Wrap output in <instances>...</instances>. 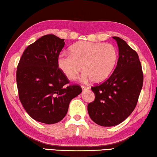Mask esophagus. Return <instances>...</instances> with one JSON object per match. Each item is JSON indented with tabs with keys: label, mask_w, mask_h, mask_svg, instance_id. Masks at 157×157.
Masks as SVG:
<instances>
[{
	"label": "esophagus",
	"mask_w": 157,
	"mask_h": 157,
	"mask_svg": "<svg viewBox=\"0 0 157 157\" xmlns=\"http://www.w3.org/2000/svg\"><path fill=\"white\" fill-rule=\"evenodd\" d=\"M81 87H82V91H86V90H88V89H89L88 86H84V85L81 86Z\"/></svg>",
	"instance_id": "obj_1"
}]
</instances>
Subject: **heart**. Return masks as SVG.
I'll list each match as a JSON object with an SVG mask.
<instances>
[{
    "mask_svg": "<svg viewBox=\"0 0 157 157\" xmlns=\"http://www.w3.org/2000/svg\"><path fill=\"white\" fill-rule=\"evenodd\" d=\"M71 54H61L57 66L71 80L82 71V80L101 82L113 73L117 60V51L113 44L88 41L79 42L70 47Z\"/></svg>",
    "mask_w": 157,
    "mask_h": 157,
    "instance_id": "b5f03b06",
    "label": "heart"
}]
</instances>
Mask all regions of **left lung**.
<instances>
[{"instance_id": "8db88e82", "label": "left lung", "mask_w": 157, "mask_h": 157, "mask_svg": "<svg viewBox=\"0 0 157 157\" xmlns=\"http://www.w3.org/2000/svg\"><path fill=\"white\" fill-rule=\"evenodd\" d=\"M113 38L119 48L117 64L106 81L91 88L95 100L87 106L90 118L102 126L117 125L132 113L143 83L137 52L121 38L116 36Z\"/></svg>"}]
</instances>
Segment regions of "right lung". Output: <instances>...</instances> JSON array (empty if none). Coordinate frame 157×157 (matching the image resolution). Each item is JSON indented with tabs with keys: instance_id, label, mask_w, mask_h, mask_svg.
<instances>
[{
	"instance_id": "1",
	"label": "right lung",
	"mask_w": 157,
	"mask_h": 157,
	"mask_svg": "<svg viewBox=\"0 0 157 157\" xmlns=\"http://www.w3.org/2000/svg\"><path fill=\"white\" fill-rule=\"evenodd\" d=\"M65 42L45 35L25 49L17 70V84L22 105L39 122L53 124L65 117L70 102L82 89L66 86L67 77L57 66Z\"/></svg>"
}]
</instances>
